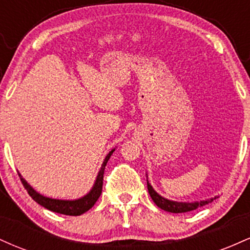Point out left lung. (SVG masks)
I'll return each instance as SVG.
<instances>
[{
	"mask_svg": "<svg viewBox=\"0 0 250 250\" xmlns=\"http://www.w3.org/2000/svg\"><path fill=\"white\" fill-rule=\"evenodd\" d=\"M147 186H148L149 195H150L151 200L154 201L155 205H156L159 208L163 209V210L169 211V213L179 214V213H187V211L195 210V209L202 207V206L208 205V203H210L211 201H214L217 197L215 196V197H211V199L200 201V202H197V201L196 202H176V201L165 199V197H162L161 195L157 194L156 191L154 190V188L151 187L150 183L148 182V180H147Z\"/></svg>",
	"mask_w": 250,
	"mask_h": 250,
	"instance_id": "1",
	"label": "left lung"
}]
</instances>
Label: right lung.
<instances>
[{
  "mask_svg": "<svg viewBox=\"0 0 250 250\" xmlns=\"http://www.w3.org/2000/svg\"><path fill=\"white\" fill-rule=\"evenodd\" d=\"M115 151V149H113L111 151H109V154L105 156L104 161H103L101 169H100L99 174H97L96 181L94 183L93 188L89 191L87 195L81 197V199L77 200H57V199H50V197H45L34 189L29 183L25 181L23 177L21 176V174L19 173L20 179H21L22 185L24 186L25 190L28 191V194L30 195L31 199L36 201L39 205H41L42 207L49 209L51 211H55V213L63 214V215H70V216H79L85 211H88L89 209L93 207L96 203V201L99 200L100 195L102 193V186H103V174H104V168L107 166L108 160L110 159L111 154Z\"/></svg>",
  "mask_w": 250,
  "mask_h": 250,
  "instance_id": "1",
  "label": "right lung"
}]
</instances>
